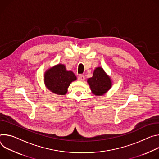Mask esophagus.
Here are the masks:
<instances>
[{
    "label": "esophagus",
    "mask_w": 159,
    "mask_h": 159,
    "mask_svg": "<svg viewBox=\"0 0 159 159\" xmlns=\"http://www.w3.org/2000/svg\"><path fill=\"white\" fill-rule=\"evenodd\" d=\"M78 80H80V81H83L84 80V76L83 75H80L78 76Z\"/></svg>",
    "instance_id": "esophagus-1"
}]
</instances>
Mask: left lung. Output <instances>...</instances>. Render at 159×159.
I'll list each match as a JSON object with an SVG mask.
<instances>
[{"label":"left lung","instance_id":"8db88e82","mask_svg":"<svg viewBox=\"0 0 159 159\" xmlns=\"http://www.w3.org/2000/svg\"><path fill=\"white\" fill-rule=\"evenodd\" d=\"M92 93L95 96H102L106 93L112 87V80L102 67L95 69L93 76L87 80Z\"/></svg>","mask_w":159,"mask_h":159}]
</instances>
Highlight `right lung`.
Returning <instances> with one entry per match:
<instances>
[{
    "label": "right lung",
    "mask_w": 159,
    "mask_h": 159,
    "mask_svg": "<svg viewBox=\"0 0 159 159\" xmlns=\"http://www.w3.org/2000/svg\"><path fill=\"white\" fill-rule=\"evenodd\" d=\"M76 80L72 70H67L66 66L62 64H58L47 69L43 76L46 89L60 95H66L70 84Z\"/></svg>",
    "instance_id": "right-lung-1"
}]
</instances>
